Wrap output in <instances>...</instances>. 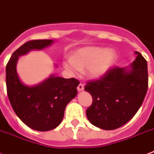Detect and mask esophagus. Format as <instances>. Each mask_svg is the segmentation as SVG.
Here are the masks:
<instances>
[{"mask_svg":"<svg viewBox=\"0 0 154 154\" xmlns=\"http://www.w3.org/2000/svg\"><path fill=\"white\" fill-rule=\"evenodd\" d=\"M83 90H84V85L82 84V83H80L79 85H78V86H77V91L81 92V91H82Z\"/></svg>","mask_w":154,"mask_h":154,"instance_id":"obj_1","label":"esophagus"}]
</instances>
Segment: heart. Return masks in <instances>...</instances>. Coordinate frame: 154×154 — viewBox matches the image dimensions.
<instances>
[{"label": "heart", "instance_id": "1", "mask_svg": "<svg viewBox=\"0 0 154 154\" xmlns=\"http://www.w3.org/2000/svg\"><path fill=\"white\" fill-rule=\"evenodd\" d=\"M116 58V53L112 49L86 47L75 51L71 59L63 62V66L72 75L85 69V74L89 78L98 79L108 71Z\"/></svg>", "mask_w": 154, "mask_h": 154}]
</instances>
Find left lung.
I'll list each match as a JSON object with an SVG mask.
<instances>
[{
  "instance_id": "obj_1",
  "label": "left lung",
  "mask_w": 154,
  "mask_h": 154,
  "mask_svg": "<svg viewBox=\"0 0 154 154\" xmlns=\"http://www.w3.org/2000/svg\"><path fill=\"white\" fill-rule=\"evenodd\" d=\"M128 66L114 68L100 80L88 82L85 90L93 98L86 110L89 121L103 130L123 126L139 110L148 90L147 61L136 51Z\"/></svg>"
}]
</instances>
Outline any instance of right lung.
<instances>
[{"mask_svg":"<svg viewBox=\"0 0 154 154\" xmlns=\"http://www.w3.org/2000/svg\"><path fill=\"white\" fill-rule=\"evenodd\" d=\"M53 43L51 39H38L24 43L13 53L5 69L7 94L15 114L26 126L39 132L60 125L66 106L77 96L79 82L51 74L37 85H26L17 74V64L20 56L43 50Z\"/></svg>","mask_w":154,"mask_h":154,"instance_id":"right-lung-1","label":"right lung"}]
</instances>
